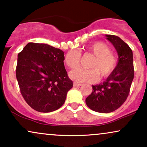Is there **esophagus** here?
Listing matches in <instances>:
<instances>
[{
    "mask_svg": "<svg viewBox=\"0 0 147 147\" xmlns=\"http://www.w3.org/2000/svg\"><path fill=\"white\" fill-rule=\"evenodd\" d=\"M81 84L77 83V82H74V87H80Z\"/></svg>",
    "mask_w": 147,
    "mask_h": 147,
    "instance_id": "obj_1",
    "label": "esophagus"
}]
</instances>
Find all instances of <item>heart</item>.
<instances>
[{
    "mask_svg": "<svg viewBox=\"0 0 147 147\" xmlns=\"http://www.w3.org/2000/svg\"><path fill=\"white\" fill-rule=\"evenodd\" d=\"M88 51L95 56L89 64V68H77L69 73L71 79L77 82H94L98 79L109 76L116 67L117 58L111 53V49L106 43L97 42L88 47ZM80 53L76 50H71L67 53L65 62L69 68L79 65Z\"/></svg>",
    "mask_w": 147,
    "mask_h": 147,
    "instance_id": "1",
    "label": "heart"
}]
</instances>
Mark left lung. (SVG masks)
I'll return each mask as SVG.
<instances>
[{
    "instance_id": "left-lung-1",
    "label": "left lung",
    "mask_w": 147,
    "mask_h": 147,
    "mask_svg": "<svg viewBox=\"0 0 147 147\" xmlns=\"http://www.w3.org/2000/svg\"><path fill=\"white\" fill-rule=\"evenodd\" d=\"M118 56L116 67L102 83L92 85V93L86 98L88 107L99 113L118 109L128 97L134 77L132 50L118 36L105 35Z\"/></svg>"
}]
</instances>
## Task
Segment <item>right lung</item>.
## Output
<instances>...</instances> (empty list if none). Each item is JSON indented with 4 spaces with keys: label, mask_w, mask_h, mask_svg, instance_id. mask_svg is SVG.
I'll list each match as a JSON object with an SVG mask.
<instances>
[{
    "label": "right lung",
    "mask_w": 147,
    "mask_h": 147,
    "mask_svg": "<svg viewBox=\"0 0 147 147\" xmlns=\"http://www.w3.org/2000/svg\"><path fill=\"white\" fill-rule=\"evenodd\" d=\"M64 52L42 43L29 42L18 55L16 78L22 97L32 109H58L73 87L64 65Z\"/></svg>",
    "instance_id": "1"
}]
</instances>
